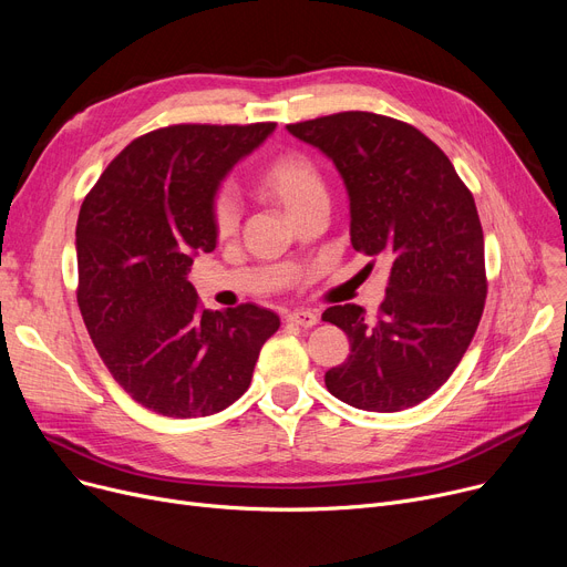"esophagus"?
<instances>
[{"instance_id":"1","label":"esophagus","mask_w":567,"mask_h":567,"mask_svg":"<svg viewBox=\"0 0 567 567\" xmlns=\"http://www.w3.org/2000/svg\"><path fill=\"white\" fill-rule=\"evenodd\" d=\"M287 321L301 326V329H312V326L319 323V315L315 310H291L287 315Z\"/></svg>"}]
</instances>
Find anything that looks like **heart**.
<instances>
[{"label": "heart", "mask_w": 567, "mask_h": 567, "mask_svg": "<svg viewBox=\"0 0 567 567\" xmlns=\"http://www.w3.org/2000/svg\"><path fill=\"white\" fill-rule=\"evenodd\" d=\"M261 197L280 204L289 216H293L310 199L326 195L319 167L303 154H282L268 163L255 182ZM212 223L220 238L234 234L238 223V208L227 190L216 193L212 202Z\"/></svg>", "instance_id": "1"}]
</instances>
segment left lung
<instances>
[{"label": "left lung", "instance_id": "left-lung-1", "mask_svg": "<svg viewBox=\"0 0 567 567\" xmlns=\"http://www.w3.org/2000/svg\"><path fill=\"white\" fill-rule=\"evenodd\" d=\"M287 131L338 167L353 250L391 261L377 317L353 303L321 315L351 344L349 359L326 372V389L363 411L421 404L455 372L485 308V238L473 195L449 156L398 118L340 112Z\"/></svg>", "mask_w": 567, "mask_h": 567}]
</instances>
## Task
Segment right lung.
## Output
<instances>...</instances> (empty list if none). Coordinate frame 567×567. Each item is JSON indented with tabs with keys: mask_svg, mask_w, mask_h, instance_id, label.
Masks as SVG:
<instances>
[{
	"mask_svg": "<svg viewBox=\"0 0 567 567\" xmlns=\"http://www.w3.org/2000/svg\"><path fill=\"white\" fill-rule=\"evenodd\" d=\"M276 124H176L133 140L82 202L78 306L114 381L169 419L227 409L252 379L280 317L255 303L204 310L193 257L216 248L225 174Z\"/></svg>",
	"mask_w": 567,
	"mask_h": 567,
	"instance_id": "add662e5",
	"label": "right lung"
}]
</instances>
